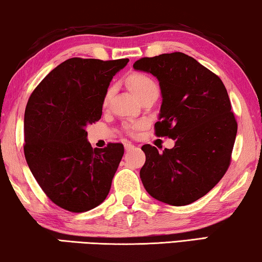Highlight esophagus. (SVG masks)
<instances>
[{
  "mask_svg": "<svg viewBox=\"0 0 262 262\" xmlns=\"http://www.w3.org/2000/svg\"><path fill=\"white\" fill-rule=\"evenodd\" d=\"M124 146H125V151H131V150L135 149V145H134V144H131V143H126Z\"/></svg>",
  "mask_w": 262,
  "mask_h": 262,
  "instance_id": "34e87169",
  "label": "esophagus"
}]
</instances>
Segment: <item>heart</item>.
Segmentation results:
<instances>
[{
	"instance_id": "heart-1",
	"label": "heart",
	"mask_w": 262,
	"mask_h": 262,
	"mask_svg": "<svg viewBox=\"0 0 262 262\" xmlns=\"http://www.w3.org/2000/svg\"><path fill=\"white\" fill-rule=\"evenodd\" d=\"M126 81V85L128 89L131 90V92L135 94L136 97L139 98L142 96H145L147 93L157 92L158 93V85L157 82L154 80L152 77H150L149 74L144 73V72H132L125 79ZM112 90L108 89L107 92H106L104 97V105L107 104V101L111 97ZM143 126V123H136V124H130L126 126L127 132H132L136 128H139Z\"/></svg>"
}]
</instances>
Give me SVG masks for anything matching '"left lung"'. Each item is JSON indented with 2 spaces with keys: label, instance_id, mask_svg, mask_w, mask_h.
Instances as JSON below:
<instances>
[{
  "label": "left lung",
  "instance_id": "obj_1",
  "mask_svg": "<svg viewBox=\"0 0 262 262\" xmlns=\"http://www.w3.org/2000/svg\"><path fill=\"white\" fill-rule=\"evenodd\" d=\"M134 68L158 79L162 93L158 137L175 142L159 154L142 146L140 180L149 194L170 206H185L209 192L225 175L237 123L221 79L184 53L142 58Z\"/></svg>",
  "mask_w": 262,
  "mask_h": 262
}]
</instances>
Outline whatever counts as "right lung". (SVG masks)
<instances>
[{
  "instance_id": "right-lung-1",
  "label": "right lung",
  "mask_w": 262,
  "mask_h": 262,
  "mask_svg": "<svg viewBox=\"0 0 262 262\" xmlns=\"http://www.w3.org/2000/svg\"><path fill=\"white\" fill-rule=\"evenodd\" d=\"M128 59H68L30 94L25 111V157L48 199L82 213L104 202L124 155L120 143L93 149L86 126L98 122L113 75Z\"/></svg>"
}]
</instances>
